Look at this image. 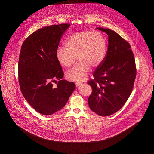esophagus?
Wrapping results in <instances>:
<instances>
[{"mask_svg":"<svg viewBox=\"0 0 154 154\" xmlns=\"http://www.w3.org/2000/svg\"><path fill=\"white\" fill-rule=\"evenodd\" d=\"M81 84V82H75V86H76V87H79L80 85Z\"/></svg>","mask_w":154,"mask_h":154,"instance_id":"esophagus-1","label":"esophagus"}]
</instances>
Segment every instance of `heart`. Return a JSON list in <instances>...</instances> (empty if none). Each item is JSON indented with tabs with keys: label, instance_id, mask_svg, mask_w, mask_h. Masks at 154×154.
<instances>
[{
	"label": "heart",
	"instance_id": "1",
	"mask_svg": "<svg viewBox=\"0 0 154 154\" xmlns=\"http://www.w3.org/2000/svg\"><path fill=\"white\" fill-rule=\"evenodd\" d=\"M65 47L57 48L56 57L59 64L66 68L73 65L76 57L79 62L66 74L67 79L72 81L84 80L91 67L96 68L102 63L107 51L106 40L102 33L88 30L69 35Z\"/></svg>",
	"mask_w": 154,
	"mask_h": 154
}]
</instances>
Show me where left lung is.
<instances>
[{
  "instance_id": "obj_1",
  "label": "left lung",
  "mask_w": 154,
  "mask_h": 154,
  "mask_svg": "<svg viewBox=\"0 0 154 154\" xmlns=\"http://www.w3.org/2000/svg\"><path fill=\"white\" fill-rule=\"evenodd\" d=\"M97 29L109 36L108 50L102 63L88 81L92 88L88 97L90 109L99 116H109L120 110L132 93L136 77L135 59L128 42L116 32Z\"/></svg>"
}]
</instances>
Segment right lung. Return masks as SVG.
<instances>
[{"instance_id":"right-lung-1","label":"right lung","mask_w":154,"mask_h":154,"mask_svg":"<svg viewBox=\"0 0 154 154\" xmlns=\"http://www.w3.org/2000/svg\"><path fill=\"white\" fill-rule=\"evenodd\" d=\"M69 23L38 29L23 42L18 61V80L23 97L38 112L48 116L62 109L75 88L62 80L64 73L56 51ZM57 79V84L52 83Z\"/></svg>"}]
</instances>
